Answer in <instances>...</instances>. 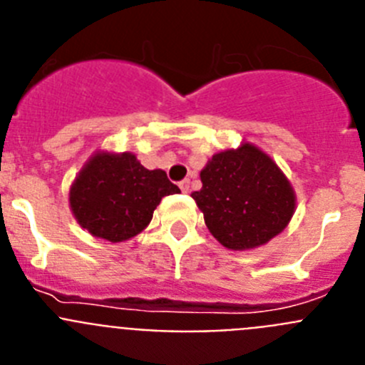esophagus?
Here are the masks:
<instances>
[{"label": "esophagus", "instance_id": "1", "mask_svg": "<svg viewBox=\"0 0 365 365\" xmlns=\"http://www.w3.org/2000/svg\"><path fill=\"white\" fill-rule=\"evenodd\" d=\"M179 188H180V192H182V193H188L190 192V180L188 179L180 180Z\"/></svg>", "mask_w": 365, "mask_h": 365}]
</instances>
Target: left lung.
Instances as JSON below:
<instances>
[{
    "mask_svg": "<svg viewBox=\"0 0 365 365\" xmlns=\"http://www.w3.org/2000/svg\"><path fill=\"white\" fill-rule=\"evenodd\" d=\"M192 197L210 234L230 250H250L285 230L296 208L291 182L254 144L219 151L201 170Z\"/></svg>",
    "mask_w": 365,
    "mask_h": 365,
    "instance_id": "obj_1",
    "label": "left lung"
}]
</instances>
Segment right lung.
<instances>
[{
	"label": "right lung",
	"instance_id": "obj_1",
	"mask_svg": "<svg viewBox=\"0 0 365 365\" xmlns=\"http://www.w3.org/2000/svg\"><path fill=\"white\" fill-rule=\"evenodd\" d=\"M163 170H146L130 151H96L69 190L80 227L100 240L120 243L150 225L164 195L179 193Z\"/></svg>",
	"mask_w": 365,
	"mask_h": 365
}]
</instances>
